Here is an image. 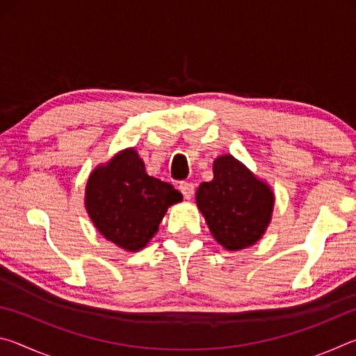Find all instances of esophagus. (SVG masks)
Returning a JSON list of instances; mask_svg holds the SVG:
<instances>
[{
	"label": "esophagus",
	"mask_w": 356,
	"mask_h": 356,
	"mask_svg": "<svg viewBox=\"0 0 356 356\" xmlns=\"http://www.w3.org/2000/svg\"><path fill=\"white\" fill-rule=\"evenodd\" d=\"M179 190L182 191L185 200H191L193 193H195V185H193L191 182H180Z\"/></svg>",
	"instance_id": "esophagus-1"
}]
</instances>
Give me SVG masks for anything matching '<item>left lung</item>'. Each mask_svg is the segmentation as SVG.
<instances>
[{
	"label": "left lung",
	"mask_w": 356,
	"mask_h": 356,
	"mask_svg": "<svg viewBox=\"0 0 356 356\" xmlns=\"http://www.w3.org/2000/svg\"><path fill=\"white\" fill-rule=\"evenodd\" d=\"M197 209L222 248L238 251L261 240L272 220L275 195L232 155L213 161V179L196 191Z\"/></svg>",
	"instance_id": "8db88e82"
}]
</instances>
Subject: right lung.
Returning a JSON list of instances; mask_svg holds the SVG:
<instances>
[{"instance_id":"1","label":"right lung","mask_w":356,"mask_h":356,"mask_svg":"<svg viewBox=\"0 0 356 356\" xmlns=\"http://www.w3.org/2000/svg\"><path fill=\"white\" fill-rule=\"evenodd\" d=\"M182 201L171 184L149 176L135 149L120 150L91 172L84 195L89 218L106 240L140 251L159 231L170 206Z\"/></svg>"}]
</instances>
